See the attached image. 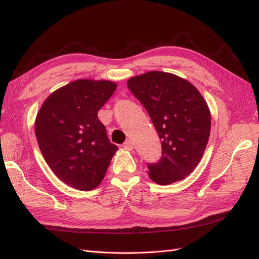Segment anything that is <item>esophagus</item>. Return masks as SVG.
<instances>
[{
  "mask_svg": "<svg viewBox=\"0 0 259 259\" xmlns=\"http://www.w3.org/2000/svg\"><path fill=\"white\" fill-rule=\"evenodd\" d=\"M123 148L125 150H133L134 149V144L130 140H126L123 144Z\"/></svg>",
  "mask_w": 259,
  "mask_h": 259,
  "instance_id": "34e87169",
  "label": "esophagus"
}]
</instances>
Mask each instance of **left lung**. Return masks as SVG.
I'll use <instances>...</instances> for the list:
<instances>
[{"mask_svg":"<svg viewBox=\"0 0 259 259\" xmlns=\"http://www.w3.org/2000/svg\"><path fill=\"white\" fill-rule=\"evenodd\" d=\"M129 90L149 113L162 146L158 163L148 164V175L158 185L185 179L200 162L210 135L208 104L188 80L162 72L136 75Z\"/></svg>","mask_w":259,"mask_h":259,"instance_id":"8db88e82","label":"left lung"}]
</instances>
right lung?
Returning a JSON list of instances; mask_svg holds the SVG:
<instances>
[{
	"instance_id": "1",
	"label": "right lung",
	"mask_w": 259,
	"mask_h": 259,
	"mask_svg": "<svg viewBox=\"0 0 259 259\" xmlns=\"http://www.w3.org/2000/svg\"><path fill=\"white\" fill-rule=\"evenodd\" d=\"M115 89L113 81L74 80L53 91L36 114L35 136L43 158L74 189L97 188L118 150L98 118Z\"/></svg>"
}]
</instances>
